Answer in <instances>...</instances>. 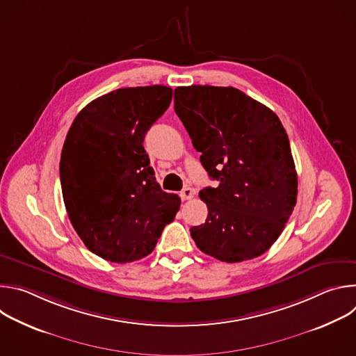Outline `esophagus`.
Returning a JSON list of instances; mask_svg holds the SVG:
<instances>
[{
    "label": "esophagus",
    "instance_id": "obj_1",
    "mask_svg": "<svg viewBox=\"0 0 356 356\" xmlns=\"http://www.w3.org/2000/svg\"><path fill=\"white\" fill-rule=\"evenodd\" d=\"M180 197H181L183 201L191 200V198L194 197V190H193L191 187H186V188H183V190L180 191Z\"/></svg>",
    "mask_w": 356,
    "mask_h": 356
}]
</instances>
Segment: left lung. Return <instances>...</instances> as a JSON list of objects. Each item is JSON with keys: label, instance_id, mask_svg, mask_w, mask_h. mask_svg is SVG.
Wrapping results in <instances>:
<instances>
[{"label": "left lung", "instance_id": "obj_1", "mask_svg": "<svg viewBox=\"0 0 356 356\" xmlns=\"http://www.w3.org/2000/svg\"><path fill=\"white\" fill-rule=\"evenodd\" d=\"M175 111L217 187L200 191L209 216L190 228L197 248L235 264L265 253L297 201V173L279 117L234 87L175 90Z\"/></svg>", "mask_w": 356, "mask_h": 356}]
</instances>
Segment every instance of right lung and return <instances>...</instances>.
I'll use <instances>...</instances> for the list:
<instances>
[{
	"label": "right lung",
	"instance_id": "right-lung-1",
	"mask_svg": "<svg viewBox=\"0 0 356 356\" xmlns=\"http://www.w3.org/2000/svg\"><path fill=\"white\" fill-rule=\"evenodd\" d=\"M172 94L161 84L118 88L87 104L67 132L60 158L65 206L80 239L106 261L147 257L180 209V197L156 181L142 145Z\"/></svg>",
	"mask_w": 356,
	"mask_h": 356
}]
</instances>
